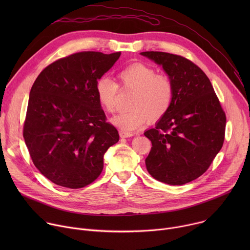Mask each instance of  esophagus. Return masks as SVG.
I'll return each mask as SVG.
<instances>
[{
	"instance_id": "obj_1",
	"label": "esophagus",
	"mask_w": 250,
	"mask_h": 250,
	"mask_svg": "<svg viewBox=\"0 0 250 250\" xmlns=\"http://www.w3.org/2000/svg\"><path fill=\"white\" fill-rule=\"evenodd\" d=\"M133 134L131 132H128V131H124V130H121L120 131V136L121 137H130L132 136Z\"/></svg>"
}]
</instances>
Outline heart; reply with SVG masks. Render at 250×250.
Segmentation results:
<instances>
[{
    "instance_id": "obj_1",
    "label": "heart",
    "mask_w": 250,
    "mask_h": 250,
    "mask_svg": "<svg viewBox=\"0 0 250 250\" xmlns=\"http://www.w3.org/2000/svg\"><path fill=\"white\" fill-rule=\"evenodd\" d=\"M124 90L133 91L129 110L111 120L124 131H133L144 125L147 119L157 121L170 109L174 85L169 76L156 74V71L142 63H133L124 68L118 75ZM119 85L109 77H102L96 85V95L102 108L109 114L118 110Z\"/></svg>"
}]
</instances>
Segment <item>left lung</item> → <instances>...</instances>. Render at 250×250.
Listing matches in <instances>:
<instances>
[{
  "label": "left lung",
  "instance_id": "8db88e82",
  "mask_svg": "<svg viewBox=\"0 0 250 250\" xmlns=\"http://www.w3.org/2000/svg\"><path fill=\"white\" fill-rule=\"evenodd\" d=\"M140 54L162 65L174 85L170 109L145 132L152 144L146 169L160 182L189 183L208 170L222 149L226 114L209 79L191 60L160 51Z\"/></svg>",
  "mask_w": 250,
  "mask_h": 250
}]
</instances>
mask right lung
<instances>
[{"label": "right lung", "instance_id": "1", "mask_svg": "<svg viewBox=\"0 0 250 250\" xmlns=\"http://www.w3.org/2000/svg\"><path fill=\"white\" fill-rule=\"evenodd\" d=\"M120 56L71 54L45 67L31 87L23 138L34 166L58 186L93 183L103 171L104 152L120 139L96 95L98 80Z\"/></svg>", "mask_w": 250, "mask_h": 250}]
</instances>
